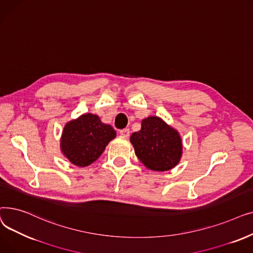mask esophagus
I'll use <instances>...</instances> for the list:
<instances>
[{
	"label": "esophagus",
	"instance_id": "obj_1",
	"mask_svg": "<svg viewBox=\"0 0 253 253\" xmlns=\"http://www.w3.org/2000/svg\"><path fill=\"white\" fill-rule=\"evenodd\" d=\"M120 134H121L125 138H128L129 135H130V131H129V129L126 128V129H123V130L120 131Z\"/></svg>",
	"mask_w": 253,
	"mask_h": 253
}]
</instances>
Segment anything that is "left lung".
I'll list each match as a JSON object with an SVG mask.
<instances>
[{
    "mask_svg": "<svg viewBox=\"0 0 253 253\" xmlns=\"http://www.w3.org/2000/svg\"><path fill=\"white\" fill-rule=\"evenodd\" d=\"M130 142L140 162L154 171L174 168L182 156L178 131L156 116L142 120L140 130L131 134Z\"/></svg>",
    "mask_w": 253,
    "mask_h": 253,
    "instance_id": "1",
    "label": "left lung"
}]
</instances>
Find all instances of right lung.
I'll list each match as a JSON object with an SVG mask.
<instances>
[{
    "label": "right lung",
    "mask_w": 253,
    "mask_h": 253,
    "mask_svg": "<svg viewBox=\"0 0 253 253\" xmlns=\"http://www.w3.org/2000/svg\"><path fill=\"white\" fill-rule=\"evenodd\" d=\"M116 134L114 128L102 123L97 115L83 114L64 125L60 151L74 165L87 167L101 156Z\"/></svg>",
    "instance_id": "right-lung-1"
}]
</instances>
